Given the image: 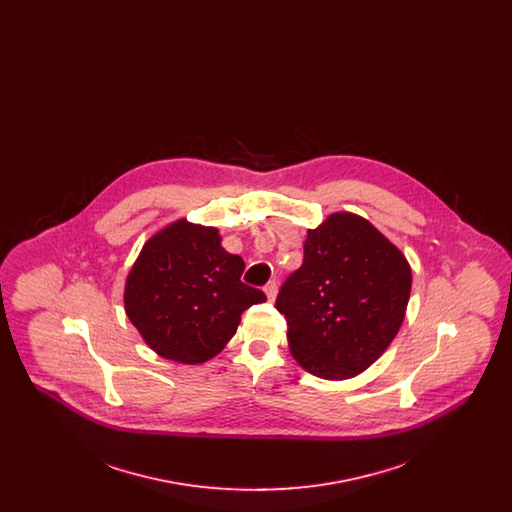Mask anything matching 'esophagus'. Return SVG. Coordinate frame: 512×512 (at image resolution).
<instances>
[{
	"label": "esophagus",
	"instance_id": "1",
	"mask_svg": "<svg viewBox=\"0 0 512 512\" xmlns=\"http://www.w3.org/2000/svg\"><path fill=\"white\" fill-rule=\"evenodd\" d=\"M265 293H267L268 301L274 303V299L278 295V284L276 282H268L267 286H265Z\"/></svg>",
	"mask_w": 512,
	"mask_h": 512
}]
</instances>
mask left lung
<instances>
[{
  "label": "left lung",
  "mask_w": 512,
  "mask_h": 512,
  "mask_svg": "<svg viewBox=\"0 0 512 512\" xmlns=\"http://www.w3.org/2000/svg\"><path fill=\"white\" fill-rule=\"evenodd\" d=\"M411 284L407 257L374 224L332 213L307 232L303 265L276 299L293 359L324 380L365 372L397 336Z\"/></svg>",
  "instance_id": "obj_1"
}]
</instances>
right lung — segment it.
Wrapping results in <instances>:
<instances>
[{"mask_svg": "<svg viewBox=\"0 0 512 512\" xmlns=\"http://www.w3.org/2000/svg\"><path fill=\"white\" fill-rule=\"evenodd\" d=\"M220 242L215 226L174 220L147 240L130 268L124 311L159 357L207 363L232 340L245 309L267 301L240 280L244 259Z\"/></svg>", "mask_w": 512, "mask_h": 512, "instance_id": "1", "label": "right lung"}]
</instances>
